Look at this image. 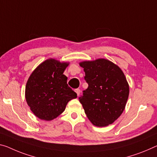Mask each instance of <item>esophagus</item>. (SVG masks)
Returning <instances> with one entry per match:
<instances>
[{
    "label": "esophagus",
    "instance_id": "esophagus-1",
    "mask_svg": "<svg viewBox=\"0 0 157 157\" xmlns=\"http://www.w3.org/2000/svg\"><path fill=\"white\" fill-rule=\"evenodd\" d=\"M75 92L76 93L77 95L79 96V95H80V93H81V90H80V89H78V88L76 89V90H75Z\"/></svg>",
    "mask_w": 157,
    "mask_h": 157
}]
</instances>
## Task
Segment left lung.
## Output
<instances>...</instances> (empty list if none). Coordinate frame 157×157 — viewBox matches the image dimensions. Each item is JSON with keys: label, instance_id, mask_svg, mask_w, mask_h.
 Here are the masks:
<instances>
[{"label": "left lung", "instance_id": "obj_1", "mask_svg": "<svg viewBox=\"0 0 157 157\" xmlns=\"http://www.w3.org/2000/svg\"><path fill=\"white\" fill-rule=\"evenodd\" d=\"M84 69L88 88L79 101L93 125L99 127L112 124L126 107L129 86L119 67L105 59L80 63Z\"/></svg>", "mask_w": 157, "mask_h": 157}]
</instances>
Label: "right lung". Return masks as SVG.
<instances>
[{
  "label": "right lung",
  "mask_w": 157,
  "mask_h": 157,
  "mask_svg": "<svg viewBox=\"0 0 157 157\" xmlns=\"http://www.w3.org/2000/svg\"><path fill=\"white\" fill-rule=\"evenodd\" d=\"M68 63L50 59L40 64L26 83L25 97L31 110L38 118L45 121L61 114L77 94L67 84L64 71Z\"/></svg>",
  "instance_id": "obj_1"
}]
</instances>
